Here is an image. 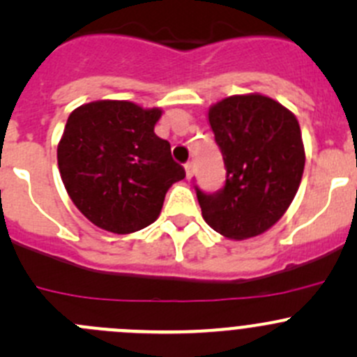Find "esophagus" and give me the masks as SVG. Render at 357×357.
<instances>
[{
    "mask_svg": "<svg viewBox=\"0 0 357 357\" xmlns=\"http://www.w3.org/2000/svg\"><path fill=\"white\" fill-rule=\"evenodd\" d=\"M185 171H186V178L192 179V176H193V164H192V162H186Z\"/></svg>",
    "mask_w": 357,
    "mask_h": 357,
    "instance_id": "esophagus-1",
    "label": "esophagus"
}]
</instances>
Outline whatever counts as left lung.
<instances>
[{
    "label": "left lung",
    "mask_w": 357,
    "mask_h": 357,
    "mask_svg": "<svg viewBox=\"0 0 357 357\" xmlns=\"http://www.w3.org/2000/svg\"><path fill=\"white\" fill-rule=\"evenodd\" d=\"M207 117L225 158L226 185L212 195L197 188L202 218L225 238L262 235L290 207L304 174L297 117L261 93L219 100Z\"/></svg>",
    "instance_id": "1"
}]
</instances>
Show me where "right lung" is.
<instances>
[{"mask_svg": "<svg viewBox=\"0 0 357 357\" xmlns=\"http://www.w3.org/2000/svg\"><path fill=\"white\" fill-rule=\"evenodd\" d=\"M162 109L96 100L72 110L59 142L60 176L86 219L128 235L152 225L167 190L185 178L171 145L155 135Z\"/></svg>", "mask_w": 357, "mask_h": 357, "instance_id": "1", "label": "right lung"}]
</instances>
